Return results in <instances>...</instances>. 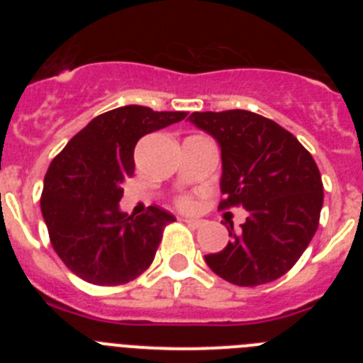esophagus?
I'll return each instance as SVG.
<instances>
[{
    "instance_id": "esophagus-1",
    "label": "esophagus",
    "mask_w": 363,
    "mask_h": 363,
    "mask_svg": "<svg viewBox=\"0 0 363 363\" xmlns=\"http://www.w3.org/2000/svg\"><path fill=\"white\" fill-rule=\"evenodd\" d=\"M185 223H187L189 227H191V229H200L201 225H203V221L201 220H196V218H185Z\"/></svg>"
}]
</instances>
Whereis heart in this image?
Returning a JSON list of instances; mask_svg holds the SVG:
<instances>
[{"label": "heart", "mask_w": 363, "mask_h": 363, "mask_svg": "<svg viewBox=\"0 0 363 363\" xmlns=\"http://www.w3.org/2000/svg\"><path fill=\"white\" fill-rule=\"evenodd\" d=\"M179 203H182V207H185V209H189V207H191V200H189V198H184V200L179 201Z\"/></svg>", "instance_id": "obj_1"}]
</instances>
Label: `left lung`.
Wrapping results in <instances>:
<instances>
[{"label":"left lung","instance_id":"8db88e82","mask_svg":"<svg viewBox=\"0 0 363 363\" xmlns=\"http://www.w3.org/2000/svg\"><path fill=\"white\" fill-rule=\"evenodd\" d=\"M189 121L221 150L220 209L242 205V229L225 249L205 256L218 277L256 287L284 277L318 229L323 185L306 147L277 121L249 111L192 112Z\"/></svg>","mask_w":363,"mask_h":363}]
</instances>
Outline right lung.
Masks as SVG:
<instances>
[{"mask_svg":"<svg viewBox=\"0 0 363 363\" xmlns=\"http://www.w3.org/2000/svg\"><path fill=\"white\" fill-rule=\"evenodd\" d=\"M187 112L125 105L96 116L65 145L45 174L41 214L63 264L94 285H121L152 264L171 213L142 216L120 209L134 174V147L145 134L178 123Z\"/></svg>","mask_w":363,"mask_h":363,"instance_id":"right-lung-1","label":"right lung"}]
</instances>
